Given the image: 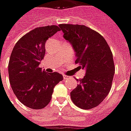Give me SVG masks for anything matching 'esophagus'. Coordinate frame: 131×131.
I'll return each instance as SVG.
<instances>
[{
	"label": "esophagus",
	"instance_id": "34e87169",
	"mask_svg": "<svg viewBox=\"0 0 131 131\" xmlns=\"http://www.w3.org/2000/svg\"><path fill=\"white\" fill-rule=\"evenodd\" d=\"M63 78H64V79H67L69 78V77L67 76V75H63Z\"/></svg>",
	"mask_w": 131,
	"mask_h": 131
}]
</instances>
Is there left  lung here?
<instances>
[{"label": "left lung", "mask_w": 131, "mask_h": 131, "mask_svg": "<svg viewBox=\"0 0 131 131\" xmlns=\"http://www.w3.org/2000/svg\"><path fill=\"white\" fill-rule=\"evenodd\" d=\"M58 27L75 52V63L86 72L83 78L77 79L79 83L71 92V100L81 109L95 108L111 89L115 72L111 50L102 36L87 26L60 24Z\"/></svg>", "instance_id": "1"}]
</instances>
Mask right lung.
<instances>
[{
  "label": "right lung",
  "instance_id": "add662e5",
  "mask_svg": "<svg viewBox=\"0 0 131 131\" xmlns=\"http://www.w3.org/2000/svg\"><path fill=\"white\" fill-rule=\"evenodd\" d=\"M60 30L56 25L35 28L20 38L13 49L8 67L9 81L18 100L29 108H45L55 85L63 80L60 73H46L39 67L45 55L46 41Z\"/></svg>",
  "mask_w": 131,
  "mask_h": 131
}]
</instances>
